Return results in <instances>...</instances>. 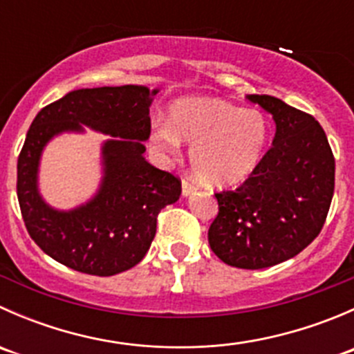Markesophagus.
<instances>
[{
	"label": "esophagus",
	"mask_w": 354,
	"mask_h": 354,
	"mask_svg": "<svg viewBox=\"0 0 354 354\" xmlns=\"http://www.w3.org/2000/svg\"><path fill=\"white\" fill-rule=\"evenodd\" d=\"M194 192H197V185L192 183L190 180H183V183H181V194H183V197H188Z\"/></svg>",
	"instance_id": "esophagus-1"
}]
</instances>
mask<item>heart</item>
Instances as JSON below:
<instances>
[{
    "label": "heart",
    "mask_w": 354,
    "mask_h": 354,
    "mask_svg": "<svg viewBox=\"0 0 354 354\" xmlns=\"http://www.w3.org/2000/svg\"><path fill=\"white\" fill-rule=\"evenodd\" d=\"M270 128L259 109H243L223 99L187 97L173 102L167 121L151 131L157 151H180L190 142V164L202 183L230 187L243 181L262 159Z\"/></svg>",
    "instance_id": "b5f03b06"
}]
</instances>
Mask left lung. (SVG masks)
Here are the masks:
<instances>
[{"instance_id": "1", "label": "left lung", "mask_w": 354, "mask_h": 354, "mask_svg": "<svg viewBox=\"0 0 354 354\" xmlns=\"http://www.w3.org/2000/svg\"><path fill=\"white\" fill-rule=\"evenodd\" d=\"M276 121L272 147L236 190L216 194L209 245L227 266L266 269L319 236L334 195L335 160L319 121L272 95H246Z\"/></svg>"}]
</instances>
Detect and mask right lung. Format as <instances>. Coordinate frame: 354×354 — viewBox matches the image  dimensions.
<instances>
[{
  "label": "right lung",
  "mask_w": 354,
  "mask_h": 354,
  "mask_svg": "<svg viewBox=\"0 0 354 354\" xmlns=\"http://www.w3.org/2000/svg\"><path fill=\"white\" fill-rule=\"evenodd\" d=\"M157 88L144 85L78 88L42 108L17 164V195L25 227L51 259L91 276L137 266L156 236L157 214L181 195V181L144 157ZM84 126L111 134L103 145L98 194L71 211L53 209L38 194V162L51 138Z\"/></svg>",
  "instance_id": "1"
}]
</instances>
